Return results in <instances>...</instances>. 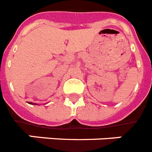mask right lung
Returning <instances> with one entry per match:
<instances>
[{
    "mask_svg": "<svg viewBox=\"0 0 152 152\" xmlns=\"http://www.w3.org/2000/svg\"><path fill=\"white\" fill-rule=\"evenodd\" d=\"M29 104H34V105H38V104H35H35H34V103H31V102H29Z\"/></svg>",
    "mask_w": 152,
    "mask_h": 152,
    "instance_id": "right-lung-1",
    "label": "right lung"
}]
</instances>
